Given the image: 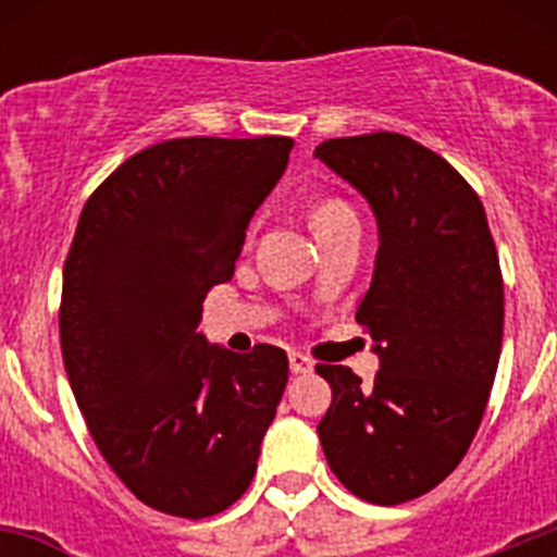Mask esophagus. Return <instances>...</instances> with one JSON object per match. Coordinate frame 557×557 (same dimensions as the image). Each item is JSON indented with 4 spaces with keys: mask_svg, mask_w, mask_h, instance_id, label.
I'll return each mask as SVG.
<instances>
[{
    "mask_svg": "<svg viewBox=\"0 0 557 557\" xmlns=\"http://www.w3.org/2000/svg\"><path fill=\"white\" fill-rule=\"evenodd\" d=\"M289 371H293V373H309V371H312V359L304 357L301 351H289Z\"/></svg>",
    "mask_w": 557,
    "mask_h": 557,
    "instance_id": "esophagus-1",
    "label": "esophagus"
}]
</instances>
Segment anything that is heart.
<instances>
[{
  "mask_svg": "<svg viewBox=\"0 0 557 557\" xmlns=\"http://www.w3.org/2000/svg\"><path fill=\"white\" fill-rule=\"evenodd\" d=\"M343 223H357V214L348 203L337 198H329L323 200L312 214V225L314 231H323V228H332V225H343Z\"/></svg>",
  "mask_w": 557,
  "mask_h": 557,
  "instance_id": "1",
  "label": "heart"
}]
</instances>
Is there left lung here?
Listing matches in <instances>:
<instances>
[{
    "mask_svg": "<svg viewBox=\"0 0 557 557\" xmlns=\"http://www.w3.org/2000/svg\"><path fill=\"white\" fill-rule=\"evenodd\" d=\"M357 186L379 225L371 289L357 323L371 334V387L346 366H318L332 405L323 455L354 496L401 505L460 466L494 387L505 287L476 191L430 147L362 133L314 147Z\"/></svg>",
    "mask_w": 557,
    "mask_h": 557,
    "instance_id": "left-lung-1",
    "label": "left lung"
}]
</instances>
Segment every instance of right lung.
<instances>
[{"mask_svg": "<svg viewBox=\"0 0 557 557\" xmlns=\"http://www.w3.org/2000/svg\"><path fill=\"white\" fill-rule=\"evenodd\" d=\"M289 150L287 136L161 141L116 166L77 220L58 314L69 385L113 474L161 513L231 508L287 387L282 348L234 354L198 323Z\"/></svg>", "mask_w": 557, "mask_h": 557, "instance_id": "obj_1", "label": "right lung"}]
</instances>
